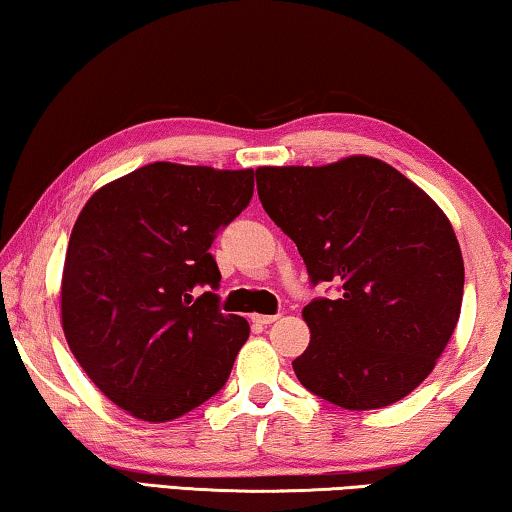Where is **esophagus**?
I'll return each mask as SVG.
<instances>
[{"mask_svg": "<svg viewBox=\"0 0 512 512\" xmlns=\"http://www.w3.org/2000/svg\"><path fill=\"white\" fill-rule=\"evenodd\" d=\"M250 319H253V322L259 324V326H269V324L276 322L278 315H253Z\"/></svg>", "mask_w": 512, "mask_h": 512, "instance_id": "esophagus-1", "label": "esophagus"}]
</instances>
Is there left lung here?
I'll use <instances>...</instances> for the list:
<instances>
[{"label": "left lung", "instance_id": "obj_1", "mask_svg": "<svg viewBox=\"0 0 512 512\" xmlns=\"http://www.w3.org/2000/svg\"><path fill=\"white\" fill-rule=\"evenodd\" d=\"M264 211L296 243L312 285L310 345L292 361L310 393L381 409L434 370L460 319L464 262L446 213L395 167L349 156L324 167H259Z\"/></svg>", "mask_w": 512, "mask_h": 512}]
</instances>
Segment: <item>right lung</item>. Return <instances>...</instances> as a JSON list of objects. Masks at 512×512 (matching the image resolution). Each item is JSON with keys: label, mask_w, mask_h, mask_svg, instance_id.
Wrapping results in <instances>:
<instances>
[{"label": "right lung", "mask_w": 512, "mask_h": 512, "mask_svg": "<svg viewBox=\"0 0 512 512\" xmlns=\"http://www.w3.org/2000/svg\"><path fill=\"white\" fill-rule=\"evenodd\" d=\"M253 170L151 163L91 195L68 241L61 326L82 370L128 414L165 423L213 398L250 326L220 312L216 234ZM204 286L208 292L194 296Z\"/></svg>", "instance_id": "right-lung-1"}]
</instances>
